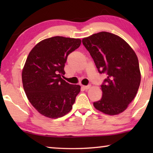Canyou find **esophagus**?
Wrapping results in <instances>:
<instances>
[{"mask_svg":"<svg viewBox=\"0 0 153 153\" xmlns=\"http://www.w3.org/2000/svg\"><path fill=\"white\" fill-rule=\"evenodd\" d=\"M82 88L85 90H88L90 88V85H88V86H82Z\"/></svg>","mask_w":153,"mask_h":153,"instance_id":"esophagus-1","label":"esophagus"}]
</instances>
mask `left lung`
Segmentation results:
<instances>
[{"label":"left lung","mask_w":153,"mask_h":153,"mask_svg":"<svg viewBox=\"0 0 153 153\" xmlns=\"http://www.w3.org/2000/svg\"><path fill=\"white\" fill-rule=\"evenodd\" d=\"M82 43L98 72L107 76L101 85V99L93 105L97 110L108 115L121 113L135 98L140 84L135 52L120 36L106 32L83 38Z\"/></svg>","instance_id":"left-lung-1"}]
</instances>
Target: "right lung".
<instances>
[{
	"label": "right lung",
	"mask_w": 153,
	"mask_h": 153,
	"mask_svg": "<svg viewBox=\"0 0 153 153\" xmlns=\"http://www.w3.org/2000/svg\"><path fill=\"white\" fill-rule=\"evenodd\" d=\"M80 45V39L55 36L37 44L28 55L23 86L31 104L45 117L59 118L71 110L80 86L62 77L67 56Z\"/></svg>",
	"instance_id": "right-lung-1"
}]
</instances>
